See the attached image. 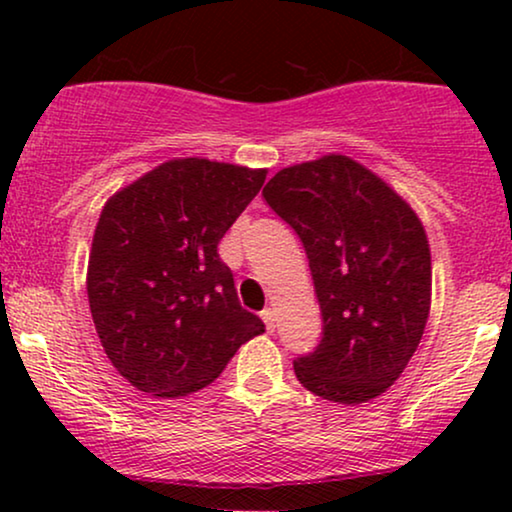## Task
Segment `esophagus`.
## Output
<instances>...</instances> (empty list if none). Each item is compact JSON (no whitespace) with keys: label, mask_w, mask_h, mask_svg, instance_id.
I'll list each match as a JSON object with an SVG mask.
<instances>
[{"label":"esophagus","mask_w":512,"mask_h":512,"mask_svg":"<svg viewBox=\"0 0 512 512\" xmlns=\"http://www.w3.org/2000/svg\"><path fill=\"white\" fill-rule=\"evenodd\" d=\"M261 319L265 321V326H268V331H275V310H272V307H265L261 312Z\"/></svg>","instance_id":"1"}]
</instances>
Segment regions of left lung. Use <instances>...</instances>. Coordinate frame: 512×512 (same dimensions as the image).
<instances>
[{"label": "left lung", "instance_id": "left-lung-1", "mask_svg": "<svg viewBox=\"0 0 512 512\" xmlns=\"http://www.w3.org/2000/svg\"><path fill=\"white\" fill-rule=\"evenodd\" d=\"M310 258L324 333L293 361L298 382L333 403H366L394 384L422 340L431 251L394 188L347 156L284 167L263 188Z\"/></svg>", "mask_w": 512, "mask_h": 512}]
</instances>
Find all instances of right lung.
Listing matches in <instances>:
<instances>
[{
	"mask_svg": "<svg viewBox=\"0 0 512 512\" xmlns=\"http://www.w3.org/2000/svg\"><path fill=\"white\" fill-rule=\"evenodd\" d=\"M265 174L177 158L107 200L86 289L104 352L132 387L156 398L191 394L265 331L216 251Z\"/></svg>",
	"mask_w": 512,
	"mask_h": 512,
	"instance_id": "add662e5",
	"label": "right lung"
}]
</instances>
